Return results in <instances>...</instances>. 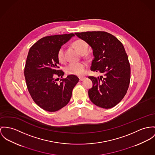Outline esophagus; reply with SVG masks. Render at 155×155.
Wrapping results in <instances>:
<instances>
[{
    "label": "esophagus",
    "instance_id": "34e87169",
    "mask_svg": "<svg viewBox=\"0 0 155 155\" xmlns=\"http://www.w3.org/2000/svg\"><path fill=\"white\" fill-rule=\"evenodd\" d=\"M84 79H85V77H80V78H79V80H80V81H83Z\"/></svg>",
    "mask_w": 155,
    "mask_h": 155
}]
</instances>
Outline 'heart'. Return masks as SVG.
<instances>
[{"label":"heart","instance_id":"obj_1","mask_svg":"<svg viewBox=\"0 0 155 155\" xmlns=\"http://www.w3.org/2000/svg\"><path fill=\"white\" fill-rule=\"evenodd\" d=\"M72 46L76 48L78 52L81 54L82 57L84 58H90V55L87 53L88 49V43L83 39H77L72 43ZM57 58L60 62H64L65 61V49L64 47H61L57 54ZM87 68V65L85 62H71L65 68V72L67 74L76 75V76H83Z\"/></svg>","mask_w":155,"mask_h":155}]
</instances>
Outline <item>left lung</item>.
<instances>
[{
	"instance_id": "1",
	"label": "left lung",
	"mask_w": 155,
	"mask_h": 155,
	"mask_svg": "<svg viewBox=\"0 0 155 155\" xmlns=\"http://www.w3.org/2000/svg\"><path fill=\"white\" fill-rule=\"evenodd\" d=\"M93 48L91 70L103 75L89 76L93 85L88 90L90 100L103 108L114 107L126 94L130 81V65L123 45L114 36L104 31L76 32Z\"/></svg>"
}]
</instances>
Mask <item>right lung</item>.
<instances>
[{"instance_id":"1","label":"right lung","mask_w":155,"mask_h":155,"mask_svg":"<svg viewBox=\"0 0 155 155\" xmlns=\"http://www.w3.org/2000/svg\"><path fill=\"white\" fill-rule=\"evenodd\" d=\"M74 34L47 36L40 39L30 48L24 69L26 86L32 98L39 107L55 112L70 101L72 90L79 81L70 75L62 78L64 73L59 70L57 54ZM57 76L61 77L57 83Z\"/></svg>"}]
</instances>
